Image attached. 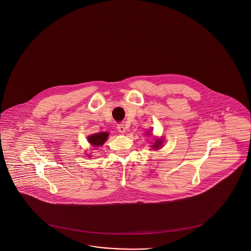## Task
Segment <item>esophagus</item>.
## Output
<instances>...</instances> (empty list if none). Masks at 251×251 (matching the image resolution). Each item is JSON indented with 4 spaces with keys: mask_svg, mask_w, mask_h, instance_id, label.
I'll use <instances>...</instances> for the list:
<instances>
[{
    "mask_svg": "<svg viewBox=\"0 0 251 251\" xmlns=\"http://www.w3.org/2000/svg\"><path fill=\"white\" fill-rule=\"evenodd\" d=\"M117 130H118L120 133H124V132L126 131L125 125H123V124H119V125H117Z\"/></svg>",
    "mask_w": 251,
    "mask_h": 251,
    "instance_id": "34e87169",
    "label": "esophagus"
}]
</instances>
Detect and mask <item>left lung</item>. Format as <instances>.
Here are the masks:
<instances>
[{
    "label": "left lung",
    "instance_id": "1",
    "mask_svg": "<svg viewBox=\"0 0 251 251\" xmlns=\"http://www.w3.org/2000/svg\"><path fill=\"white\" fill-rule=\"evenodd\" d=\"M161 144V141L160 140H157L156 142H155V145H153V147H155L156 149H157V147H158L159 145Z\"/></svg>",
    "mask_w": 251,
    "mask_h": 251
}]
</instances>
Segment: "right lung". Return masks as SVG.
Here are the masks:
<instances>
[{
    "mask_svg": "<svg viewBox=\"0 0 251 251\" xmlns=\"http://www.w3.org/2000/svg\"><path fill=\"white\" fill-rule=\"evenodd\" d=\"M107 136L108 134L106 132L93 134L88 138V141L93 146H101L104 145V143L107 140Z\"/></svg>",
    "mask_w": 251,
    "mask_h": 251,
    "instance_id": "add662e5",
    "label": "right lung"
}]
</instances>
